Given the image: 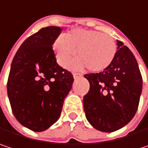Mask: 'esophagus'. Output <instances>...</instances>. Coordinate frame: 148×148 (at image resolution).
<instances>
[{"label": "esophagus", "instance_id": "34e87169", "mask_svg": "<svg viewBox=\"0 0 148 148\" xmlns=\"http://www.w3.org/2000/svg\"><path fill=\"white\" fill-rule=\"evenodd\" d=\"M73 77H74V79H78L82 77V75L80 73H73Z\"/></svg>", "mask_w": 148, "mask_h": 148}]
</instances>
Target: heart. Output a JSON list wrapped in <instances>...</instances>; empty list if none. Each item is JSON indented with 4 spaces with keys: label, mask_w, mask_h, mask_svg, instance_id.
<instances>
[{
    "label": "heart",
    "mask_w": 148,
    "mask_h": 148,
    "mask_svg": "<svg viewBox=\"0 0 148 148\" xmlns=\"http://www.w3.org/2000/svg\"><path fill=\"white\" fill-rule=\"evenodd\" d=\"M54 48L57 61L61 66H68L77 51L78 59L75 63L76 68L88 67L92 72L106 70L116 55L114 38L94 30H73L64 38H58Z\"/></svg>",
    "instance_id": "heart-1"
}]
</instances>
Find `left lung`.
I'll use <instances>...</instances> for the list:
<instances>
[{
  "instance_id": "1",
  "label": "left lung",
  "mask_w": 148,
  "mask_h": 148,
  "mask_svg": "<svg viewBox=\"0 0 148 148\" xmlns=\"http://www.w3.org/2000/svg\"><path fill=\"white\" fill-rule=\"evenodd\" d=\"M114 60L99 73L85 74L90 88L83 97L86 118L97 130L113 132L127 125L138 109L143 77L129 48L117 40Z\"/></svg>"
}]
</instances>
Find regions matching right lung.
Returning a JSON list of instances; mask_svg holds the SVG:
<instances>
[{
  "instance_id": "add662e5",
  "label": "right lung",
  "mask_w": 148,
  "mask_h": 148,
  "mask_svg": "<svg viewBox=\"0 0 148 148\" xmlns=\"http://www.w3.org/2000/svg\"><path fill=\"white\" fill-rule=\"evenodd\" d=\"M60 27H46L22 44L12 60L7 94L17 121L34 132L47 130L60 116L63 102L74 81L60 66L53 44Z\"/></svg>"
}]
</instances>
